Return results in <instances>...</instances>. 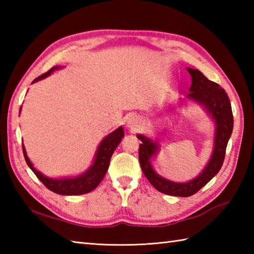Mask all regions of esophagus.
<instances>
[{
  "mask_svg": "<svg viewBox=\"0 0 254 254\" xmlns=\"http://www.w3.org/2000/svg\"><path fill=\"white\" fill-rule=\"evenodd\" d=\"M141 126H142L141 120H139L137 117H132L128 119L127 127H130L132 131H136V130H138V128H141Z\"/></svg>",
  "mask_w": 254,
  "mask_h": 254,
  "instance_id": "34e87169",
  "label": "esophagus"
}]
</instances>
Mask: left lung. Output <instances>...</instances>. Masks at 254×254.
Instances as JSON below:
<instances>
[{
  "mask_svg": "<svg viewBox=\"0 0 254 254\" xmlns=\"http://www.w3.org/2000/svg\"><path fill=\"white\" fill-rule=\"evenodd\" d=\"M192 77L190 94L187 98L202 105L215 122V137L213 154L208 164L203 171L193 180L178 183L160 177L155 172L150 160L156 155L159 144L148 137L137 134V138L142 142L138 149V158L142 171L147 180L156 190L172 196H191L202 189L207 182L218 174L225 159L226 147L233 133L234 117L230 100L226 91L216 83L207 79L198 69L187 68Z\"/></svg>",
  "mask_w": 254,
  "mask_h": 254,
  "instance_id": "left-lung-1",
  "label": "left lung"
}]
</instances>
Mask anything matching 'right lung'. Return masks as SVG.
Returning a JSON list of instances; mask_svg holds the SVG:
<instances>
[{
    "label": "right lung",
    "mask_w": 254,
    "mask_h": 254,
    "mask_svg": "<svg viewBox=\"0 0 254 254\" xmlns=\"http://www.w3.org/2000/svg\"><path fill=\"white\" fill-rule=\"evenodd\" d=\"M59 68H60L59 66H53L47 73L42 74L36 79H34L32 83L38 82V80L49 76L52 72H55L56 69ZM123 136L124 132L122 127H118L116 131H113L109 135H107L102 139L98 146L95 160L93 165L90 166V168L87 171H85L84 174L74 178H63V179H52V178H48L32 166L31 161L29 160L28 156L26 154L24 145L23 153L27 165H28L32 172L37 176L38 179L44 183L50 191L61 194V195H80V194H85L95 190V189L98 187L99 183L102 181V179H104V177L106 176V172L108 170V167H109L110 164L111 156L118 147V145L122 141Z\"/></svg>",
    "instance_id": "obj_1"
}]
</instances>
